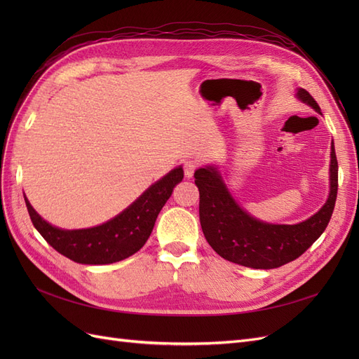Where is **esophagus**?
<instances>
[{
    "mask_svg": "<svg viewBox=\"0 0 359 359\" xmlns=\"http://www.w3.org/2000/svg\"><path fill=\"white\" fill-rule=\"evenodd\" d=\"M199 160H194V158H189L184 161V173H186L187 178H191L194 170H196L199 168Z\"/></svg>",
    "mask_w": 359,
    "mask_h": 359,
    "instance_id": "esophagus-1",
    "label": "esophagus"
}]
</instances>
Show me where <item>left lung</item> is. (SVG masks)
Returning <instances> with one entry per match:
<instances>
[{
  "label": "left lung",
  "mask_w": 359,
  "mask_h": 359,
  "mask_svg": "<svg viewBox=\"0 0 359 359\" xmlns=\"http://www.w3.org/2000/svg\"><path fill=\"white\" fill-rule=\"evenodd\" d=\"M297 97L316 112H320L319 104L309 91L299 88ZM194 178L201 199V226L214 252L238 265L273 269L299 257L327 229L337 199L339 165L332 142L330 196L316 214L298 224L264 223L247 214L231 196L220 172L214 166L198 169Z\"/></svg>",
  "instance_id": "8db88e82"
}]
</instances>
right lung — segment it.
I'll use <instances>...</instances> for the list:
<instances>
[{
    "label": "right lung",
    "instance_id": "right-lung-1",
    "mask_svg": "<svg viewBox=\"0 0 359 359\" xmlns=\"http://www.w3.org/2000/svg\"><path fill=\"white\" fill-rule=\"evenodd\" d=\"M184 178L182 168H175L112 220L90 229L64 231L49 224L25 198L27 210L39 233L58 253L85 265L119 262L135 255L149 238L158 212L170 198L173 187Z\"/></svg>",
    "mask_w": 359,
    "mask_h": 359
}]
</instances>
